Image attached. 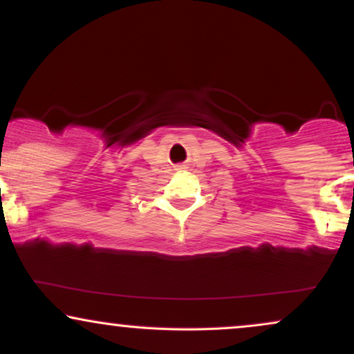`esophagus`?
<instances>
[{"instance_id":"1","label":"esophagus","mask_w":354,"mask_h":354,"mask_svg":"<svg viewBox=\"0 0 354 354\" xmlns=\"http://www.w3.org/2000/svg\"><path fill=\"white\" fill-rule=\"evenodd\" d=\"M180 168H183V165H178V166H176V169H180Z\"/></svg>"}]
</instances>
